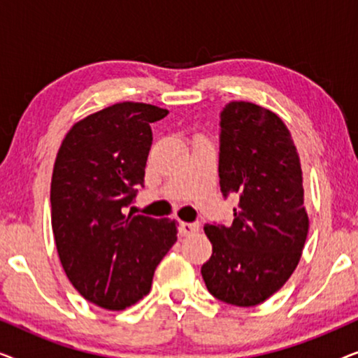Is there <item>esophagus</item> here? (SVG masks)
I'll use <instances>...</instances> for the list:
<instances>
[{
	"label": "esophagus",
	"instance_id": "esophagus-1",
	"mask_svg": "<svg viewBox=\"0 0 358 358\" xmlns=\"http://www.w3.org/2000/svg\"><path fill=\"white\" fill-rule=\"evenodd\" d=\"M179 234L180 236H189V234H194L195 231H199V223H187V222H180L179 223Z\"/></svg>",
	"mask_w": 358,
	"mask_h": 358
}]
</instances>
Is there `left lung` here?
I'll use <instances>...</instances> for the list:
<instances>
[{"instance_id": "1", "label": "left lung", "mask_w": 358, "mask_h": 358, "mask_svg": "<svg viewBox=\"0 0 358 358\" xmlns=\"http://www.w3.org/2000/svg\"><path fill=\"white\" fill-rule=\"evenodd\" d=\"M220 190L239 197L233 223L205 224L213 246L202 266L208 292L234 306H256L288 280L305 246L301 164L273 112L229 102L220 112Z\"/></svg>"}]
</instances>
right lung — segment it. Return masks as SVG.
<instances>
[{
    "mask_svg": "<svg viewBox=\"0 0 358 358\" xmlns=\"http://www.w3.org/2000/svg\"><path fill=\"white\" fill-rule=\"evenodd\" d=\"M168 114L120 102L73 125L58 150L50 187L58 256L73 287L106 310L148 295L178 239L176 222L124 213L145 184L151 124Z\"/></svg>",
    "mask_w": 358,
    "mask_h": 358,
    "instance_id": "1",
    "label": "right lung"
}]
</instances>
